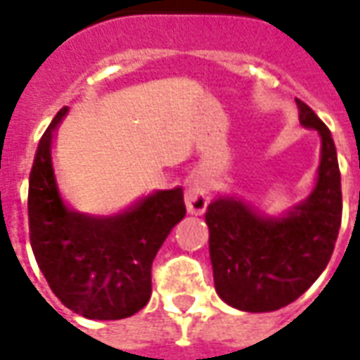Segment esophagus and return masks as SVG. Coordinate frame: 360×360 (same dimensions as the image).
Returning <instances> with one entry per match:
<instances>
[{
    "label": "esophagus",
    "instance_id": "obj_1",
    "mask_svg": "<svg viewBox=\"0 0 360 360\" xmlns=\"http://www.w3.org/2000/svg\"><path fill=\"white\" fill-rule=\"evenodd\" d=\"M185 204H187L188 214L200 216L206 212V206L210 204V193L202 179L193 177L188 181L187 188H185Z\"/></svg>",
    "mask_w": 360,
    "mask_h": 360
}]
</instances>
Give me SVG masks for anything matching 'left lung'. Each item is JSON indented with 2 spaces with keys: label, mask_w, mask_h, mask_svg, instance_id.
<instances>
[{
  "label": "left lung",
  "mask_w": 360,
  "mask_h": 360,
  "mask_svg": "<svg viewBox=\"0 0 360 360\" xmlns=\"http://www.w3.org/2000/svg\"><path fill=\"white\" fill-rule=\"evenodd\" d=\"M299 121L320 134L316 185L301 204L270 218L235 196L206 208L210 260L219 299L245 312H270L297 301L332 258L341 226V175L330 129L301 100Z\"/></svg>",
  "instance_id": "8db88e82"
}]
</instances>
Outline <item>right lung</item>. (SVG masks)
Returning a JSON list of instances; mask_svg holds the SVG:
<instances>
[{"instance_id":"obj_1","label":"right lung","mask_w":360,"mask_h":360,"mask_svg":"<svg viewBox=\"0 0 360 360\" xmlns=\"http://www.w3.org/2000/svg\"><path fill=\"white\" fill-rule=\"evenodd\" d=\"M67 110L46 129L30 169V245L67 309L90 320H121L150 301L152 262L187 214L183 188L156 191L113 216H92L67 204L51 162L53 133Z\"/></svg>"}]
</instances>
